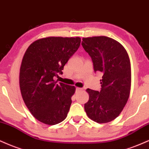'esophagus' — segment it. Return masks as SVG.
<instances>
[{
    "mask_svg": "<svg viewBox=\"0 0 149 149\" xmlns=\"http://www.w3.org/2000/svg\"><path fill=\"white\" fill-rule=\"evenodd\" d=\"M83 90L81 88H79V87H77L76 88V93H79L80 91H81Z\"/></svg>",
    "mask_w": 149,
    "mask_h": 149,
    "instance_id": "34e87169",
    "label": "esophagus"
}]
</instances>
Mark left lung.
<instances>
[{
    "instance_id": "8db88e82",
    "label": "left lung",
    "mask_w": 149,
    "mask_h": 149,
    "mask_svg": "<svg viewBox=\"0 0 149 149\" xmlns=\"http://www.w3.org/2000/svg\"><path fill=\"white\" fill-rule=\"evenodd\" d=\"M82 47L102 72L100 91L87 88L89 100L84 109L91 119L105 123L118 116L130 92L131 67L127 51L116 40L106 36L84 38Z\"/></svg>"
}]
</instances>
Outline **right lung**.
Returning a JSON list of instances; mask_svg holds the SVG:
<instances>
[{
    "instance_id": "obj_1",
    "label": "right lung",
    "mask_w": 149,
    "mask_h": 149,
    "mask_svg": "<svg viewBox=\"0 0 149 149\" xmlns=\"http://www.w3.org/2000/svg\"><path fill=\"white\" fill-rule=\"evenodd\" d=\"M81 38L48 37L33 42L23 57L19 86L24 103L37 120L56 125L65 119L73 86L55 81L80 46Z\"/></svg>"
}]
</instances>
